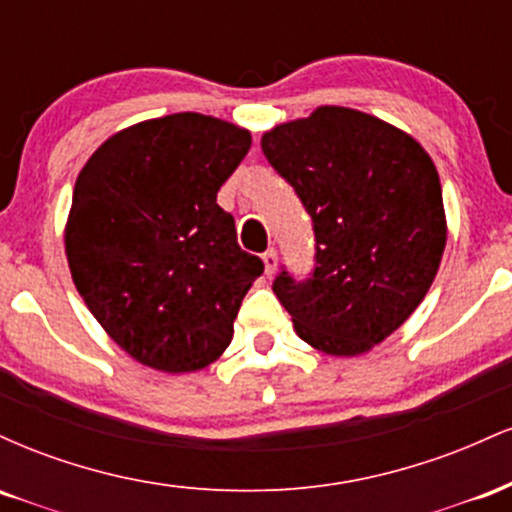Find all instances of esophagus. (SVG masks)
Wrapping results in <instances>:
<instances>
[{
  "label": "esophagus",
  "instance_id": "obj_1",
  "mask_svg": "<svg viewBox=\"0 0 512 512\" xmlns=\"http://www.w3.org/2000/svg\"><path fill=\"white\" fill-rule=\"evenodd\" d=\"M262 262H264V272L272 276V274L276 272V264H279V257H276V250L269 248L267 252H264Z\"/></svg>",
  "mask_w": 512,
  "mask_h": 512
}]
</instances>
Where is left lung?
Instances as JSON below:
<instances>
[{"label": "left lung", "mask_w": 512, "mask_h": 512, "mask_svg": "<svg viewBox=\"0 0 512 512\" xmlns=\"http://www.w3.org/2000/svg\"><path fill=\"white\" fill-rule=\"evenodd\" d=\"M262 154L313 219V272L281 267L272 284L298 337L332 356L373 349L424 301L443 257L431 156L402 129L337 105L274 127Z\"/></svg>", "instance_id": "1"}]
</instances>
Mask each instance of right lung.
I'll return each mask as SVG.
<instances>
[{
	"label": "right lung",
	"instance_id": "add662e5",
	"mask_svg": "<svg viewBox=\"0 0 512 512\" xmlns=\"http://www.w3.org/2000/svg\"><path fill=\"white\" fill-rule=\"evenodd\" d=\"M250 144L248 129L178 113L117 132L76 178L64 233L76 291L144 366L190 373L231 344L264 264L240 250L216 192Z\"/></svg>",
	"mask_w": 512,
	"mask_h": 512
}]
</instances>
